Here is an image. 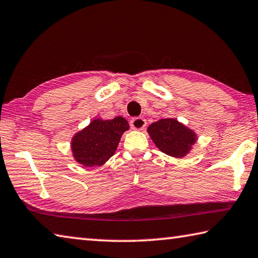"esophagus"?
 <instances>
[{
  "mask_svg": "<svg viewBox=\"0 0 258 258\" xmlns=\"http://www.w3.org/2000/svg\"><path fill=\"white\" fill-rule=\"evenodd\" d=\"M130 125L135 130H143L146 126V120L144 117H135L130 121Z\"/></svg>",
  "mask_w": 258,
  "mask_h": 258,
  "instance_id": "obj_1",
  "label": "esophagus"
}]
</instances>
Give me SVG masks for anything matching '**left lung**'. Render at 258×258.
Returning <instances> with one entry per match:
<instances>
[{
    "label": "left lung",
    "instance_id": "left-lung-1",
    "mask_svg": "<svg viewBox=\"0 0 258 258\" xmlns=\"http://www.w3.org/2000/svg\"><path fill=\"white\" fill-rule=\"evenodd\" d=\"M147 133L162 153L175 159L187 156L197 142V134L173 117L153 122Z\"/></svg>",
    "mask_w": 258,
    "mask_h": 258
}]
</instances>
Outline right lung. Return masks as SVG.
Masks as SVG:
<instances>
[{
    "label": "right lung",
    "instance_id": "right-lung-1",
    "mask_svg": "<svg viewBox=\"0 0 258 258\" xmlns=\"http://www.w3.org/2000/svg\"><path fill=\"white\" fill-rule=\"evenodd\" d=\"M126 130H129V123L124 117L115 116L112 120L96 117L72 136V156L77 163L86 168L102 166L114 155Z\"/></svg>",
    "mask_w": 258,
    "mask_h": 258
}]
</instances>
